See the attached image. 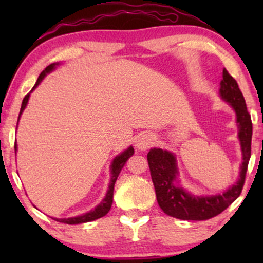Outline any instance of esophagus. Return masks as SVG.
Instances as JSON below:
<instances>
[{
    "mask_svg": "<svg viewBox=\"0 0 263 263\" xmlns=\"http://www.w3.org/2000/svg\"><path fill=\"white\" fill-rule=\"evenodd\" d=\"M154 143V138L152 134L149 133H145V134H141L136 140V148L139 151H146L148 149L149 147H152Z\"/></svg>",
    "mask_w": 263,
    "mask_h": 263,
    "instance_id": "obj_1",
    "label": "esophagus"
}]
</instances>
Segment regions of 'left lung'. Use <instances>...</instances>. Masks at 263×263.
Listing matches in <instances>:
<instances>
[{"label": "left lung", "mask_w": 263, "mask_h": 263, "mask_svg": "<svg viewBox=\"0 0 263 263\" xmlns=\"http://www.w3.org/2000/svg\"><path fill=\"white\" fill-rule=\"evenodd\" d=\"M220 96L236 111L237 123L239 128L238 136L242 146L243 163L240 166L238 182L221 195L203 197L190 195L177 184V166L174 154L160 148H152L147 154V160L156 189L157 200L164 213L170 217L182 220H207L225 211L242 193L251 156L253 123L238 84L226 69L222 70Z\"/></svg>", "instance_id": "obj_1"}]
</instances>
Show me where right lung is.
<instances>
[{"label": "right lung", "mask_w": 263, "mask_h": 263, "mask_svg": "<svg viewBox=\"0 0 263 263\" xmlns=\"http://www.w3.org/2000/svg\"><path fill=\"white\" fill-rule=\"evenodd\" d=\"M59 63H52L50 64L45 68L44 70L42 71L41 75L38 77V80L35 82L34 87L32 89H34L37 86L39 85V82H41L44 77L50 71L55 69V67L57 66ZM28 98H30V93H27L26 96H25V98L23 100V104H21V109H20V114H19V118L21 116V114H23V111L25 107H26V104L28 102ZM19 118H17V122H19ZM15 149H16V143H15ZM133 154H134V148L130 146L127 151H124L123 153L120 154V156H117L115 158L114 161H112V165H111V182H110V185H109V190H107V194L105 196V199L102 201V203L98 204V206L96 207L95 211L92 212H88V213H86L84 215H80V217H75V218H68V219H55L56 221H60V222H64V224H69V225H74V224H82V222H88V221H93L96 220V219H99L104 217V215H106L109 213L111 206H112V199H114V186H115V183H116V179L118 177V175H120V172L122 170V167L124 166L125 161H127L129 158H130Z\"/></svg>", "instance_id": "add662e5"}]
</instances>
